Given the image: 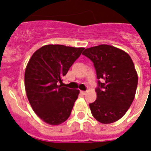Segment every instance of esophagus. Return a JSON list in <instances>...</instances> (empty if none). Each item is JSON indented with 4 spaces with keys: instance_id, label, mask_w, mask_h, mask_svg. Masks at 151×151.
<instances>
[{
    "instance_id": "1",
    "label": "esophagus",
    "mask_w": 151,
    "mask_h": 151,
    "mask_svg": "<svg viewBox=\"0 0 151 151\" xmlns=\"http://www.w3.org/2000/svg\"><path fill=\"white\" fill-rule=\"evenodd\" d=\"M80 93H81V94H82V95H85V94H86V91H80Z\"/></svg>"
}]
</instances>
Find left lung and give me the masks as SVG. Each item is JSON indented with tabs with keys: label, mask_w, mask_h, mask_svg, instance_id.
<instances>
[{
	"label": "left lung",
	"mask_w": 151,
	"mask_h": 151,
	"mask_svg": "<svg viewBox=\"0 0 151 151\" xmlns=\"http://www.w3.org/2000/svg\"><path fill=\"white\" fill-rule=\"evenodd\" d=\"M94 63L97 81V99L89 104L98 122L113 123L130 107L138 85V75L130 56L107 45L85 49L82 53Z\"/></svg>",
	"instance_id": "8db88e82"
}]
</instances>
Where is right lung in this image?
<instances>
[{"mask_svg":"<svg viewBox=\"0 0 151 151\" xmlns=\"http://www.w3.org/2000/svg\"><path fill=\"white\" fill-rule=\"evenodd\" d=\"M84 47L48 45L36 50L26 66L25 88L31 106L50 125L63 123L71 114L79 90L63 87V77Z\"/></svg>","mask_w":151,"mask_h":151,"instance_id":"obj_1","label":"right lung"}]
</instances>
